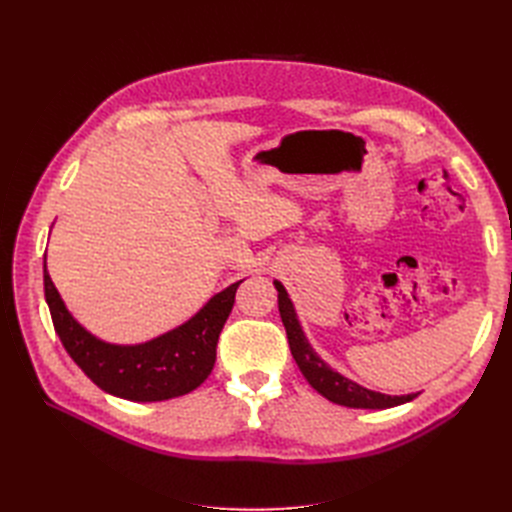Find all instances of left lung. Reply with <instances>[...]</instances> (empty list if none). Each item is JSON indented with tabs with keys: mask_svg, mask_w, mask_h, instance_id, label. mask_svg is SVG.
Listing matches in <instances>:
<instances>
[{
	"mask_svg": "<svg viewBox=\"0 0 512 512\" xmlns=\"http://www.w3.org/2000/svg\"><path fill=\"white\" fill-rule=\"evenodd\" d=\"M273 284L277 288V305H280V316L286 327L290 352L294 356V361H297L305 380L312 384L322 397H327L329 401H333V404L346 406V408L384 410V408L406 404V401H412L418 395V393L384 395L378 391H369L365 386L356 384L354 380L339 374V371H335L329 363H324V359H320V354L312 348L309 339L305 337L297 316V309H294L284 284L277 280H273Z\"/></svg>",
	"mask_w": 512,
	"mask_h": 512,
	"instance_id": "left-lung-1",
	"label": "left lung"
}]
</instances>
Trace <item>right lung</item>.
I'll list each match as a JSON object with an SVG mask.
<instances>
[{"instance_id": "add662e5", "label": "right lung", "mask_w": 512, "mask_h": 512, "mask_svg": "<svg viewBox=\"0 0 512 512\" xmlns=\"http://www.w3.org/2000/svg\"><path fill=\"white\" fill-rule=\"evenodd\" d=\"M243 280L230 284L179 327L143 344H111L87 331L57 292L44 258V297L61 344L85 376L108 395L164 401L194 391L215 365V346Z\"/></svg>"}]
</instances>
